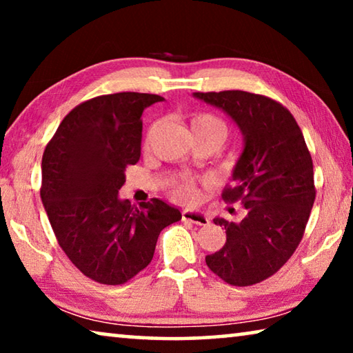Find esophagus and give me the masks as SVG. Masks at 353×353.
<instances>
[{"label":"esophagus","instance_id":"1","mask_svg":"<svg viewBox=\"0 0 353 353\" xmlns=\"http://www.w3.org/2000/svg\"><path fill=\"white\" fill-rule=\"evenodd\" d=\"M182 219L190 221V223H193V224H199V225H207L208 223H210L208 214H205L201 210H193V208H187V210H183Z\"/></svg>","mask_w":353,"mask_h":353}]
</instances>
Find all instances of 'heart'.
<instances>
[{"label":"heart","instance_id":"1","mask_svg":"<svg viewBox=\"0 0 353 353\" xmlns=\"http://www.w3.org/2000/svg\"><path fill=\"white\" fill-rule=\"evenodd\" d=\"M191 129L196 130V132L216 134L223 140L227 135L225 123L221 118L210 115V113H199V115H196L193 119H191ZM176 194L182 196V198H187V199H193L196 196V191L193 187H191V185L183 183L176 190Z\"/></svg>","mask_w":353,"mask_h":353}]
</instances>
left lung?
I'll return each mask as SVG.
<instances>
[{"instance_id":"8db88e82","label":"left lung","mask_w":353,"mask_h":353,"mask_svg":"<svg viewBox=\"0 0 353 353\" xmlns=\"http://www.w3.org/2000/svg\"><path fill=\"white\" fill-rule=\"evenodd\" d=\"M223 110L243 135L225 201H241L246 216L224 225L225 244L205 256L224 282L249 286L277 272L302 240L314 202L313 162L302 130L282 104L241 90L193 93Z\"/></svg>"}]
</instances>
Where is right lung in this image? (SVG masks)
Returning <instances> with one entry per match:
<instances>
[{
    "label": "right lung",
    "mask_w": 353,
    "mask_h": 353,
    "mask_svg": "<svg viewBox=\"0 0 353 353\" xmlns=\"http://www.w3.org/2000/svg\"><path fill=\"white\" fill-rule=\"evenodd\" d=\"M159 94L93 98L63 118L41 159V202L59 244L87 277L121 285L151 263L157 238L182 218L162 199L140 208L119 198L141 154V113Z\"/></svg>",
    "instance_id": "right-lung-1"
}]
</instances>
